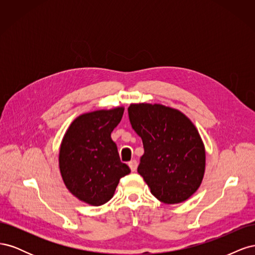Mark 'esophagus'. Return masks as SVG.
Returning <instances> with one entry per match:
<instances>
[{"instance_id": "34e87169", "label": "esophagus", "mask_w": 255, "mask_h": 255, "mask_svg": "<svg viewBox=\"0 0 255 255\" xmlns=\"http://www.w3.org/2000/svg\"><path fill=\"white\" fill-rule=\"evenodd\" d=\"M128 166H129V168H130V170H132L133 172L134 171H136V169H137V166H138V163H137V160H135V159H133V160H130L129 163H128Z\"/></svg>"}]
</instances>
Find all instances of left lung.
I'll list each match as a JSON object with an SVG mask.
<instances>
[{"instance_id": "8db88e82", "label": "left lung", "mask_w": 255, "mask_h": 255, "mask_svg": "<svg viewBox=\"0 0 255 255\" xmlns=\"http://www.w3.org/2000/svg\"><path fill=\"white\" fill-rule=\"evenodd\" d=\"M130 126L144 153L137 171L159 201H186L205 172V148L195 125L182 112L161 104H130Z\"/></svg>"}]
</instances>
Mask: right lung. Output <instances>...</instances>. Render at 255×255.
Returning <instances> with one entry per match:
<instances>
[{
	"instance_id": "obj_1",
	"label": "right lung",
	"mask_w": 255,
	"mask_h": 255,
	"mask_svg": "<svg viewBox=\"0 0 255 255\" xmlns=\"http://www.w3.org/2000/svg\"><path fill=\"white\" fill-rule=\"evenodd\" d=\"M125 107L85 113L75 118L60 143L58 165L67 189L81 201L100 206L113 198L119 180L130 172L120 161L111 134Z\"/></svg>"
}]
</instances>
